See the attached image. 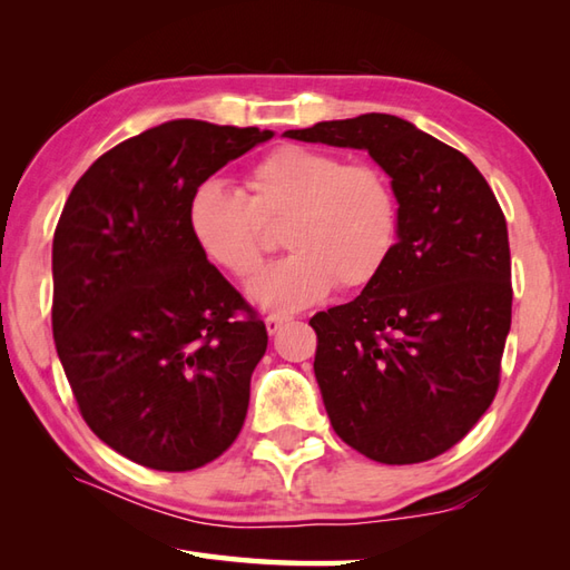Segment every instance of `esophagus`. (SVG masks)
<instances>
[{
	"mask_svg": "<svg viewBox=\"0 0 570 570\" xmlns=\"http://www.w3.org/2000/svg\"><path fill=\"white\" fill-rule=\"evenodd\" d=\"M288 321H292L288 316H278V313H272V316H266V321H264V323H266V333L276 335L278 331L284 328V325H286Z\"/></svg>",
	"mask_w": 570,
	"mask_h": 570,
	"instance_id": "1",
	"label": "esophagus"
}]
</instances>
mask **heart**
Returning <instances> with one entry per match:
<instances>
[{"mask_svg":"<svg viewBox=\"0 0 570 570\" xmlns=\"http://www.w3.org/2000/svg\"><path fill=\"white\" fill-rule=\"evenodd\" d=\"M249 198L223 180L190 193L186 225L208 262L235 276L262 264V220L284 223L292 254L252 278L254 304L296 311L333 292L365 288L390 262L399 237L392 180L372 164H345L331 151L284 144L252 166Z\"/></svg>","mask_w":570,"mask_h":570,"instance_id":"1","label":"heart"}]
</instances>
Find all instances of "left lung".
<instances>
[{"instance_id": "1", "label": "left lung", "mask_w": 570, "mask_h": 570, "mask_svg": "<svg viewBox=\"0 0 570 570\" xmlns=\"http://www.w3.org/2000/svg\"><path fill=\"white\" fill-rule=\"evenodd\" d=\"M284 137L362 149L392 178L399 237L380 276L311 318L316 382L335 433L386 465L453 448L498 394L512 262L498 198L465 154L394 115Z\"/></svg>"}]
</instances>
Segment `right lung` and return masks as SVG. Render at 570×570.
I'll return each instance as SVG.
<instances>
[{"instance_id": "add662e5", "label": "right lung", "mask_w": 570, "mask_h": 570, "mask_svg": "<svg viewBox=\"0 0 570 570\" xmlns=\"http://www.w3.org/2000/svg\"><path fill=\"white\" fill-rule=\"evenodd\" d=\"M272 137L171 119L102 154L60 213L51 316L60 365L92 433L144 468L196 470L245 423L269 337L196 247L186 205L193 188Z\"/></svg>"}]
</instances>
